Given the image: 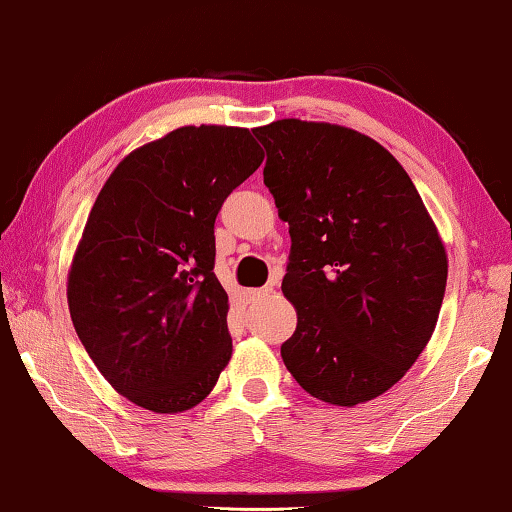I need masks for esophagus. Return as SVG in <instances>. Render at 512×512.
<instances>
[{"label":"esophagus","instance_id":"1","mask_svg":"<svg viewBox=\"0 0 512 512\" xmlns=\"http://www.w3.org/2000/svg\"><path fill=\"white\" fill-rule=\"evenodd\" d=\"M272 286H263V288H254V290H249V300L251 302H261V300H265L267 295L272 293Z\"/></svg>","mask_w":512,"mask_h":512}]
</instances>
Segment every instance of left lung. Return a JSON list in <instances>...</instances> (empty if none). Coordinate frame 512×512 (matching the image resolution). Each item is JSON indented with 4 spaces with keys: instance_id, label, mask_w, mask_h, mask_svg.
Returning a JSON list of instances; mask_svg holds the SVG:
<instances>
[{
    "instance_id": "obj_1",
    "label": "left lung",
    "mask_w": 512,
    "mask_h": 512,
    "mask_svg": "<svg viewBox=\"0 0 512 512\" xmlns=\"http://www.w3.org/2000/svg\"><path fill=\"white\" fill-rule=\"evenodd\" d=\"M254 135L290 229L281 290L297 329L281 345L283 364L329 405L373 400L435 332L448 274L435 224L405 169L371 137L297 119Z\"/></svg>"
}]
</instances>
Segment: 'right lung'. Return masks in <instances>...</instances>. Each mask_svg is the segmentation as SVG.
Here are the masks:
<instances>
[{
    "label": "right lung",
    "mask_w": 512,
    "mask_h": 512,
    "mask_svg": "<svg viewBox=\"0 0 512 512\" xmlns=\"http://www.w3.org/2000/svg\"><path fill=\"white\" fill-rule=\"evenodd\" d=\"M261 162L249 130L187 125L125 157L93 203L70 267V318L98 371L135 405L190 410L229 364L215 219Z\"/></svg>",
    "instance_id": "1"
}]
</instances>
